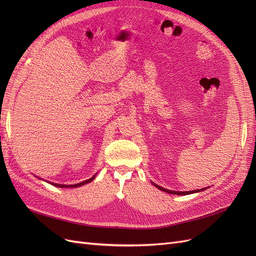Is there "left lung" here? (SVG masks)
<instances>
[{"instance_id": "obj_1", "label": "left lung", "mask_w": 256, "mask_h": 256, "mask_svg": "<svg viewBox=\"0 0 256 256\" xmlns=\"http://www.w3.org/2000/svg\"><path fill=\"white\" fill-rule=\"evenodd\" d=\"M154 184V182H152ZM154 186L156 188H158L159 190H161V191H164V192H166V193H171V194H177V196H187V194H191V193H196V192H200V191H203V190H205V189H198V190H193V191H172V190H168V189H164V188H162V187H160V186H158V184H154Z\"/></svg>"}]
</instances>
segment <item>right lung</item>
Listing matches in <instances>:
<instances>
[{
  "label": "right lung",
  "mask_w": 256,
  "mask_h": 256,
  "mask_svg": "<svg viewBox=\"0 0 256 256\" xmlns=\"http://www.w3.org/2000/svg\"><path fill=\"white\" fill-rule=\"evenodd\" d=\"M95 176H96V175H94L92 178H90V180H84V182H82L74 184H54V182H50V184H53V186H56V187H60V188H76V187H80V186H83V184H88V182H90L92 180H94ZM40 180H42V178H40Z\"/></svg>",
  "instance_id": "add662e5"
}]
</instances>
